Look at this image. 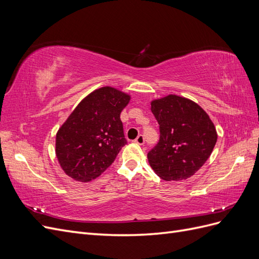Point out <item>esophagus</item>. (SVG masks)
<instances>
[{
    "mask_svg": "<svg viewBox=\"0 0 259 259\" xmlns=\"http://www.w3.org/2000/svg\"><path fill=\"white\" fill-rule=\"evenodd\" d=\"M134 142L137 144V145H144L145 143V138L143 135H138L137 138L134 140Z\"/></svg>",
    "mask_w": 259,
    "mask_h": 259,
    "instance_id": "34e87169",
    "label": "esophagus"
}]
</instances>
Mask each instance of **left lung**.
<instances>
[{"instance_id": "left-lung-1", "label": "left lung", "mask_w": 259, "mask_h": 259, "mask_svg": "<svg viewBox=\"0 0 259 259\" xmlns=\"http://www.w3.org/2000/svg\"><path fill=\"white\" fill-rule=\"evenodd\" d=\"M151 111L160 125L159 143L147 155L151 168L167 182L191 177L215 147L214 123L197 103L173 94L153 99Z\"/></svg>"}]
</instances>
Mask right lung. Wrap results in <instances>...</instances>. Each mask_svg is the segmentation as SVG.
I'll use <instances>...</instances> for the list:
<instances>
[{"label":"right lung","mask_w":259,"mask_h":259,"mask_svg":"<svg viewBox=\"0 0 259 259\" xmlns=\"http://www.w3.org/2000/svg\"><path fill=\"white\" fill-rule=\"evenodd\" d=\"M131 95L104 86L84 97L56 134L55 152L65 174L88 183L111 165L126 144L120 114Z\"/></svg>","instance_id":"1"}]
</instances>
